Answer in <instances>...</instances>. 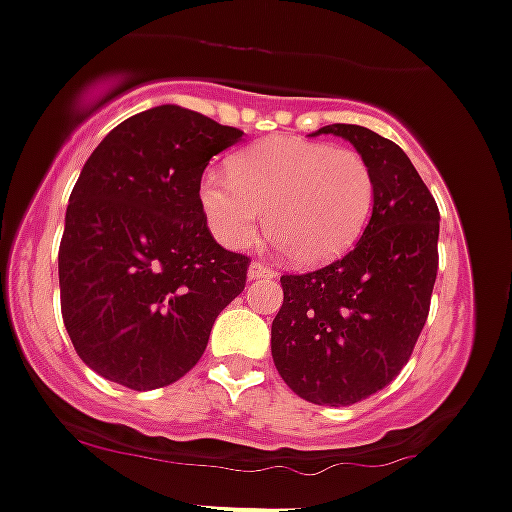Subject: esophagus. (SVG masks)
<instances>
[{
  "label": "esophagus",
  "mask_w": 512,
  "mask_h": 512,
  "mask_svg": "<svg viewBox=\"0 0 512 512\" xmlns=\"http://www.w3.org/2000/svg\"><path fill=\"white\" fill-rule=\"evenodd\" d=\"M276 276V273H273V268L268 266L266 261H251V266H249V278H273Z\"/></svg>",
  "instance_id": "esophagus-1"
}]
</instances>
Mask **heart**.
<instances>
[{"mask_svg": "<svg viewBox=\"0 0 512 512\" xmlns=\"http://www.w3.org/2000/svg\"><path fill=\"white\" fill-rule=\"evenodd\" d=\"M376 176L353 149L271 136L231 159V174L209 169L199 206L216 239L244 249L266 231L288 261L316 266L346 254L371 219Z\"/></svg>", "mask_w": 512, "mask_h": 512, "instance_id": "1", "label": "heart"}]
</instances>
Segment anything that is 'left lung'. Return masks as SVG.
<instances>
[{
    "label": "left lung",
    "instance_id": "left-lung-1",
    "mask_svg": "<svg viewBox=\"0 0 512 512\" xmlns=\"http://www.w3.org/2000/svg\"><path fill=\"white\" fill-rule=\"evenodd\" d=\"M351 141L376 176V204L346 256L281 276L271 326L276 371L316 406H353L386 388L416 348L438 273L440 214L406 151L358 124L316 134Z\"/></svg>",
    "mask_w": 512,
    "mask_h": 512
}]
</instances>
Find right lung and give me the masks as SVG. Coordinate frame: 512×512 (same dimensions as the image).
<instances>
[{
  "label": "right lung",
  "mask_w": 512,
  "mask_h": 512,
  "mask_svg": "<svg viewBox=\"0 0 512 512\" xmlns=\"http://www.w3.org/2000/svg\"><path fill=\"white\" fill-rule=\"evenodd\" d=\"M241 136L164 104L121 121L86 159L59 244V291L74 351L106 381L131 391L179 381L244 291L249 256L216 244L199 206L209 159Z\"/></svg>",
  "instance_id": "add662e5"
}]
</instances>
